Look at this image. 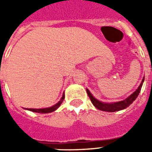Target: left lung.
Segmentation results:
<instances>
[{
    "label": "left lung",
    "mask_w": 152,
    "mask_h": 152,
    "mask_svg": "<svg viewBox=\"0 0 152 152\" xmlns=\"http://www.w3.org/2000/svg\"><path fill=\"white\" fill-rule=\"evenodd\" d=\"M143 81L144 77L142 80V83L140 84V86H138V88L130 96H129L127 99H125L123 101L112 102V103H106V102H100V101H99L98 99H96L91 94V93L89 92V89H86V91H87V94H88V95H89L91 102H92V103L94 104V106L96 108L99 109L100 111H104V112H117V111H121V110H123V109H125L126 107H128L130 105L131 103L134 102L135 99H137V97L138 96V94H139V93L141 91V88L142 86Z\"/></svg>",
    "instance_id": "8db88e82"
}]
</instances>
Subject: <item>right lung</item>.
Returning a JSON list of instances; mask_svg holds the SVG:
<instances>
[{
	"mask_svg": "<svg viewBox=\"0 0 152 152\" xmlns=\"http://www.w3.org/2000/svg\"><path fill=\"white\" fill-rule=\"evenodd\" d=\"M64 98H65V95H64V94H63V97H62V99H60L59 102H58V103H56L55 105L50 107H47V108H40V109L27 108V110H28V111H31V112H37V113H50V112H53L59 107L60 105H61V104H62V102H63Z\"/></svg>",
	"mask_w": 152,
	"mask_h": 152,
	"instance_id": "1",
	"label": "right lung"
}]
</instances>
